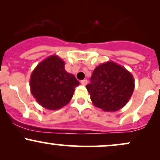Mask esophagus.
I'll return each mask as SVG.
<instances>
[{"label": "esophagus", "mask_w": 160, "mask_h": 160, "mask_svg": "<svg viewBox=\"0 0 160 160\" xmlns=\"http://www.w3.org/2000/svg\"><path fill=\"white\" fill-rule=\"evenodd\" d=\"M81 84L82 85H83V86H86V84L88 83V80H81Z\"/></svg>", "instance_id": "esophagus-1"}]
</instances>
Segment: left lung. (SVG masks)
<instances>
[{
	"mask_svg": "<svg viewBox=\"0 0 160 160\" xmlns=\"http://www.w3.org/2000/svg\"><path fill=\"white\" fill-rule=\"evenodd\" d=\"M91 83L86 88L95 107L104 111H117L123 108L132 95L135 81L132 74L113 62L95 68Z\"/></svg>",
	"mask_w": 160,
	"mask_h": 160,
	"instance_id": "8db88e82",
	"label": "left lung"
}]
</instances>
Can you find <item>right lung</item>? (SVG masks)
Wrapping results in <instances>:
<instances>
[{"instance_id": "add662e5", "label": "right lung", "mask_w": 160, "mask_h": 160, "mask_svg": "<svg viewBox=\"0 0 160 160\" xmlns=\"http://www.w3.org/2000/svg\"><path fill=\"white\" fill-rule=\"evenodd\" d=\"M80 82L65 69V62L52 55L40 62L30 78L31 92L38 103L48 110H58L72 98Z\"/></svg>"}]
</instances>
